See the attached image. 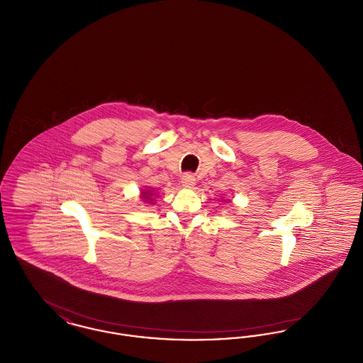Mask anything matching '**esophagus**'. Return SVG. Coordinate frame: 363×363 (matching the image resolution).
<instances>
[{
    "label": "esophagus",
    "mask_w": 363,
    "mask_h": 363,
    "mask_svg": "<svg viewBox=\"0 0 363 363\" xmlns=\"http://www.w3.org/2000/svg\"><path fill=\"white\" fill-rule=\"evenodd\" d=\"M182 185L185 186V188H191V186H194V184H196V178H194V175H191V174H185L184 177H182Z\"/></svg>",
    "instance_id": "esophagus-1"
}]
</instances>
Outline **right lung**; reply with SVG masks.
<instances>
[{
  "label": "right lung",
  "mask_w": 363,
  "mask_h": 363,
  "mask_svg": "<svg viewBox=\"0 0 363 363\" xmlns=\"http://www.w3.org/2000/svg\"><path fill=\"white\" fill-rule=\"evenodd\" d=\"M143 194H144V196H143V197H144V200H150V196H151V193H148V191H144Z\"/></svg>",
  "instance_id": "1"
}]
</instances>
